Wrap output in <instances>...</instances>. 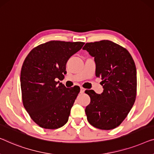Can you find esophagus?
Listing matches in <instances>:
<instances>
[{"mask_svg": "<svg viewBox=\"0 0 154 154\" xmlns=\"http://www.w3.org/2000/svg\"><path fill=\"white\" fill-rule=\"evenodd\" d=\"M85 89L83 88H81V93H83L85 92Z\"/></svg>", "mask_w": 154, "mask_h": 154, "instance_id": "1", "label": "esophagus"}]
</instances>
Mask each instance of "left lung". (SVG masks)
<instances>
[{
    "instance_id": "8db88e82",
    "label": "left lung",
    "mask_w": 154,
    "mask_h": 154,
    "mask_svg": "<svg viewBox=\"0 0 154 154\" xmlns=\"http://www.w3.org/2000/svg\"><path fill=\"white\" fill-rule=\"evenodd\" d=\"M82 49L94 57L96 76L103 80V88L101 94L85 90L90 97L85 108L87 119L96 128L111 130L121 124L135 103V62L126 48L109 40L87 43Z\"/></svg>"
}]
</instances>
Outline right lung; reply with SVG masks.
<instances>
[{
  "instance_id": "obj_1",
  "label": "right lung",
  "mask_w": 154,
  "mask_h": 154,
  "mask_svg": "<svg viewBox=\"0 0 154 154\" xmlns=\"http://www.w3.org/2000/svg\"><path fill=\"white\" fill-rule=\"evenodd\" d=\"M84 44L51 41L33 48L24 60L20 77L23 106L42 128L56 129L67 122L80 88H66L57 81L63 79L68 60Z\"/></svg>"
}]
</instances>
